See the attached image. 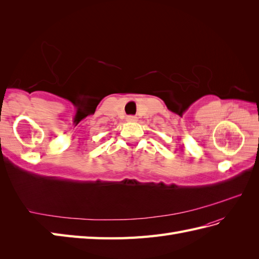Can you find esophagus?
Masks as SVG:
<instances>
[{
  "label": "esophagus",
  "instance_id": "esophagus-1",
  "mask_svg": "<svg viewBox=\"0 0 259 259\" xmlns=\"http://www.w3.org/2000/svg\"><path fill=\"white\" fill-rule=\"evenodd\" d=\"M126 121H128V122H135V121H137V117H135V115H128V117H126Z\"/></svg>",
  "mask_w": 259,
  "mask_h": 259
}]
</instances>
